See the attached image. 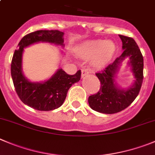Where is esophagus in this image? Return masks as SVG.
Masks as SVG:
<instances>
[{
	"label": "esophagus",
	"mask_w": 155,
	"mask_h": 155,
	"mask_svg": "<svg viewBox=\"0 0 155 155\" xmlns=\"http://www.w3.org/2000/svg\"><path fill=\"white\" fill-rule=\"evenodd\" d=\"M90 73V70L87 68H84L81 71V78H84V76L87 75Z\"/></svg>",
	"instance_id": "1"
}]
</instances>
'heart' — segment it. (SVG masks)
Returning a JSON list of instances; mask_svg holds the SVG:
<instances>
[{
    "mask_svg": "<svg viewBox=\"0 0 155 155\" xmlns=\"http://www.w3.org/2000/svg\"><path fill=\"white\" fill-rule=\"evenodd\" d=\"M115 51V45L112 41L102 39H94L81 44L78 51L81 56L85 58L93 57L92 63L95 67L104 65L113 55Z\"/></svg>",
    "mask_w": 155,
    "mask_h": 155,
    "instance_id": "heart-1",
    "label": "heart"
}]
</instances>
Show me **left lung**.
<instances>
[{"instance_id": "1", "label": "left lung", "mask_w": 155, "mask_h": 155, "mask_svg": "<svg viewBox=\"0 0 155 155\" xmlns=\"http://www.w3.org/2000/svg\"><path fill=\"white\" fill-rule=\"evenodd\" d=\"M123 42V53L113 63L96 75L101 81V87L97 94L88 98L90 107L99 113L113 114L127 108L139 94L143 81V56L138 45L132 38L119 35ZM129 59L128 64L135 78L130 88L122 89L115 81L116 74L120 63Z\"/></svg>"}]
</instances>
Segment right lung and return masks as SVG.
Segmentation results:
<instances>
[{"instance_id": "obj_1", "label": "right lung", "mask_w": 155, "mask_h": 155, "mask_svg": "<svg viewBox=\"0 0 155 155\" xmlns=\"http://www.w3.org/2000/svg\"><path fill=\"white\" fill-rule=\"evenodd\" d=\"M64 32L58 30H38L26 35L18 44L11 61V77L15 91L22 102L39 110L50 111L61 107L69 88L81 79V71L74 75L68 74L59 68L48 80L44 82H31L23 75L22 57L23 48L37 42H49L64 46Z\"/></svg>"}]
</instances>
